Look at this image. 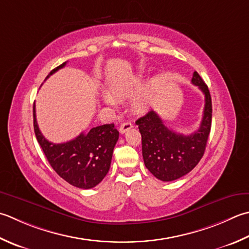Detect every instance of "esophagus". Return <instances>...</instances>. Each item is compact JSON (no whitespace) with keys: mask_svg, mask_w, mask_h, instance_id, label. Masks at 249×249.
<instances>
[{"mask_svg":"<svg viewBox=\"0 0 249 249\" xmlns=\"http://www.w3.org/2000/svg\"><path fill=\"white\" fill-rule=\"evenodd\" d=\"M131 127H133V123H131L130 121L124 122V123L120 126V133H121V134H124V133H126V131H127L128 129H130Z\"/></svg>","mask_w":249,"mask_h":249,"instance_id":"34e87169","label":"esophagus"}]
</instances>
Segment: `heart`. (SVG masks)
I'll return each mask as SVG.
<instances>
[{
    "label": "heart",
    "mask_w": 249,
    "mask_h": 249,
    "mask_svg": "<svg viewBox=\"0 0 249 249\" xmlns=\"http://www.w3.org/2000/svg\"><path fill=\"white\" fill-rule=\"evenodd\" d=\"M140 86V81L139 80H135L128 83H125L123 85H120L118 87H114V91L118 92L120 95H127L136 90ZM104 101L107 105H113L114 104V98L109 94H106L104 96ZM145 101V97L144 96H140L138 98L135 99V106L136 107H141Z\"/></svg>",
    "instance_id": "1"
}]
</instances>
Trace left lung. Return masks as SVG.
<instances>
[{"mask_svg":"<svg viewBox=\"0 0 249 249\" xmlns=\"http://www.w3.org/2000/svg\"><path fill=\"white\" fill-rule=\"evenodd\" d=\"M192 84L205 96L203 119L194 133L183 135L170 130L153 110L136 121L141 134L145 167L162 181H173L191 172L205 152L212 127V97L196 71L193 73Z\"/></svg>","mask_w":249,"mask_h":249,"instance_id":"1","label":"left lung"}]
</instances>
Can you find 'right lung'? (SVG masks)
<instances>
[{"mask_svg":"<svg viewBox=\"0 0 249 249\" xmlns=\"http://www.w3.org/2000/svg\"><path fill=\"white\" fill-rule=\"evenodd\" d=\"M63 62L46 76L66 66ZM33 126L37 142L53 169L72 186L90 189L102 181L108 174L113 149L119 139V131L114 124H105L82 133L73 140L63 143L48 141L37 126L36 106H33Z\"/></svg>","mask_w":249,"mask_h":249,"instance_id":"add662e5","label":"right lung"}]
</instances>
